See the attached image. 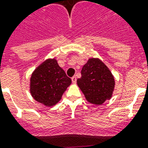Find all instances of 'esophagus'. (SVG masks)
Masks as SVG:
<instances>
[{
  "instance_id": "esophagus-1",
  "label": "esophagus",
  "mask_w": 148,
  "mask_h": 148,
  "mask_svg": "<svg viewBox=\"0 0 148 148\" xmlns=\"http://www.w3.org/2000/svg\"><path fill=\"white\" fill-rule=\"evenodd\" d=\"M71 81H72V82H73V83H76V82H77V77H75V76L71 78Z\"/></svg>"
}]
</instances>
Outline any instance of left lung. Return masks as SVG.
Instances as JSON below:
<instances>
[{
	"instance_id": "left-lung-1",
	"label": "left lung",
	"mask_w": 148,
	"mask_h": 148,
	"mask_svg": "<svg viewBox=\"0 0 148 148\" xmlns=\"http://www.w3.org/2000/svg\"><path fill=\"white\" fill-rule=\"evenodd\" d=\"M82 77L77 80L88 101L101 105L111 99L115 79L107 66L99 58H90L82 67Z\"/></svg>"
}]
</instances>
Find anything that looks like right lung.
Instances as JSON below:
<instances>
[{
	"label": "right lung",
	"mask_w": 148,
	"mask_h": 148,
	"mask_svg": "<svg viewBox=\"0 0 148 148\" xmlns=\"http://www.w3.org/2000/svg\"><path fill=\"white\" fill-rule=\"evenodd\" d=\"M71 84V79L58 65L55 59L42 63L32 74L30 93L33 99L47 106H53Z\"/></svg>",
	"instance_id": "1"
}]
</instances>
